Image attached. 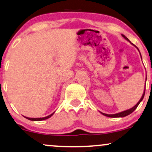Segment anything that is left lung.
<instances>
[{"mask_svg": "<svg viewBox=\"0 0 152 152\" xmlns=\"http://www.w3.org/2000/svg\"><path fill=\"white\" fill-rule=\"evenodd\" d=\"M122 35V37H124V38L126 39V40L129 41V42H130V40H129V39L127 38L125 36V35ZM134 46H135V47H136V48L137 49V50H138V48H137V47L136 46H135V45H134ZM138 51H139V50H138ZM139 52H140V51H139ZM140 56H141V54H140ZM141 58H142V56H141ZM146 80H147V78H146ZM145 84H146V82H145ZM145 89L144 90L143 94H142V97H141V98H140V100H139L138 102H137V103L136 104V105H135V106H134V107H133L132 108H131V109L127 110H125V111H123V112H119V113H117V114H114V115H107V114L102 113V112H100V113H101L102 115L106 116V117H112V118L124 117H126V116H128L129 115H130V114H131L132 112H133L134 111V110H135V109H136L137 106L139 105V104L140 103V102L142 101V100L143 98H144V96H145Z\"/></svg>", "mask_w": 152, "mask_h": 152, "instance_id": "left-lung-1", "label": "left lung"}]
</instances>
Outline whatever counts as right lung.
Instances as JSON below:
<instances>
[{"label": "right lung", "mask_w": 152, "mask_h": 152, "mask_svg": "<svg viewBox=\"0 0 152 152\" xmlns=\"http://www.w3.org/2000/svg\"><path fill=\"white\" fill-rule=\"evenodd\" d=\"M54 112H53L52 114H51V115H50L49 116H47V117H41V118H30V117H24V116H23V117H24L25 118H26L27 119L31 120V121H42V120H45V119H49V118L52 117V116L54 115Z\"/></svg>", "instance_id": "obj_1"}]
</instances>
